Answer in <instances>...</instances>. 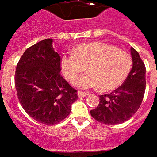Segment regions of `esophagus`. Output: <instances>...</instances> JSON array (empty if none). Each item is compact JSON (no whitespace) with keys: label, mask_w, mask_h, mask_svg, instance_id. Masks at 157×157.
Wrapping results in <instances>:
<instances>
[{"label":"esophagus","mask_w":157,"mask_h":157,"mask_svg":"<svg viewBox=\"0 0 157 157\" xmlns=\"http://www.w3.org/2000/svg\"><path fill=\"white\" fill-rule=\"evenodd\" d=\"M88 93H85V92H81V91H78V97L79 98H81V97H85V96H86L88 95Z\"/></svg>","instance_id":"esophagus-1"}]
</instances>
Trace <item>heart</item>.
I'll return each instance as SVG.
<instances>
[{
    "instance_id": "obj_1",
    "label": "heart",
    "mask_w": 157,
    "mask_h": 157,
    "mask_svg": "<svg viewBox=\"0 0 157 157\" xmlns=\"http://www.w3.org/2000/svg\"><path fill=\"white\" fill-rule=\"evenodd\" d=\"M64 77L71 80L87 67L88 72L76 78L78 88L98 87L107 92L120 86L129 74L132 58L128 52L105 43L94 42L79 45L74 53L68 52L60 61Z\"/></svg>"
}]
</instances>
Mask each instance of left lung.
Listing matches in <instances>:
<instances>
[{
  "label": "left lung",
  "mask_w": 157,
  "mask_h": 157,
  "mask_svg": "<svg viewBox=\"0 0 157 157\" xmlns=\"http://www.w3.org/2000/svg\"><path fill=\"white\" fill-rule=\"evenodd\" d=\"M133 66L124 83L108 94L100 96L98 106L91 110L94 120L105 125L123 123L142 104L146 88V68L139 53L131 48Z\"/></svg>",
  "instance_id": "8db88e82"
}]
</instances>
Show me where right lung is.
Here are the masks:
<instances>
[{"instance_id":"add662e5","label":"right lung","mask_w":157,"mask_h":157,"mask_svg":"<svg viewBox=\"0 0 157 157\" xmlns=\"http://www.w3.org/2000/svg\"><path fill=\"white\" fill-rule=\"evenodd\" d=\"M52 38L30 46L16 65L15 86L22 108L36 121L55 125L67 117L77 90L60 74L61 57Z\"/></svg>"}]
</instances>
